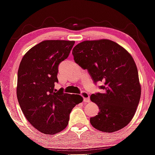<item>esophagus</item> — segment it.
Listing matches in <instances>:
<instances>
[{"instance_id":"esophagus-1","label":"esophagus","mask_w":155,"mask_h":155,"mask_svg":"<svg viewBox=\"0 0 155 155\" xmlns=\"http://www.w3.org/2000/svg\"><path fill=\"white\" fill-rule=\"evenodd\" d=\"M81 95L83 97V98H84V102H89V101H90V96H89V94L87 92L83 91L81 92Z\"/></svg>"}]
</instances>
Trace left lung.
<instances>
[{
  "instance_id": "1",
  "label": "left lung",
  "mask_w": 155,
  "mask_h": 155,
  "mask_svg": "<svg viewBox=\"0 0 155 155\" xmlns=\"http://www.w3.org/2000/svg\"><path fill=\"white\" fill-rule=\"evenodd\" d=\"M72 54L95 84L104 82L100 87L102 93L91 96L100 108L98 115L90 120L92 127L104 132L124 128L133 118L141 94L132 56L118 44L105 39L82 41L74 47Z\"/></svg>"
}]
</instances>
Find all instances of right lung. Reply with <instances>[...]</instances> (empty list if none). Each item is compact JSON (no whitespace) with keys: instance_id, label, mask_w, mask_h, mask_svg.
<instances>
[{"instance_id":"add662e5","label":"right lung","mask_w":155,"mask_h":155,"mask_svg":"<svg viewBox=\"0 0 155 155\" xmlns=\"http://www.w3.org/2000/svg\"><path fill=\"white\" fill-rule=\"evenodd\" d=\"M74 41L45 40L32 47L21 61L17 95L27 120L45 134H55L68 126L72 108L82 102L79 94L54 88L59 64L68 58Z\"/></svg>"}]
</instances>
